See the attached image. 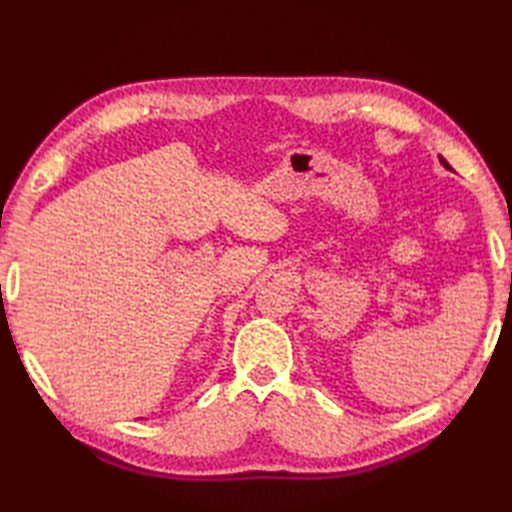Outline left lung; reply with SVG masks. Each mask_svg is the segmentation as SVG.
<instances>
[{"mask_svg": "<svg viewBox=\"0 0 512 512\" xmlns=\"http://www.w3.org/2000/svg\"><path fill=\"white\" fill-rule=\"evenodd\" d=\"M440 162H442V165H444V167H447V169H451V167H449V162H447V160H444V158H440Z\"/></svg>", "mask_w": 512, "mask_h": 512, "instance_id": "obj_1", "label": "left lung"}]
</instances>
